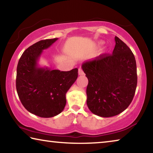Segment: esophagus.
I'll use <instances>...</instances> for the list:
<instances>
[{
    "label": "esophagus",
    "mask_w": 153,
    "mask_h": 153,
    "mask_svg": "<svg viewBox=\"0 0 153 153\" xmlns=\"http://www.w3.org/2000/svg\"><path fill=\"white\" fill-rule=\"evenodd\" d=\"M78 74L79 75V76H82V75L84 74V71H83V70L81 68H79V69H78Z\"/></svg>",
    "instance_id": "esophagus-1"
}]
</instances>
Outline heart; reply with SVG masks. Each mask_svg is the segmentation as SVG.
Returning <instances> with one entry per match:
<instances>
[{"instance_id":"1","label":"heart","mask_w":153,"mask_h":153,"mask_svg":"<svg viewBox=\"0 0 153 153\" xmlns=\"http://www.w3.org/2000/svg\"><path fill=\"white\" fill-rule=\"evenodd\" d=\"M100 44H101V42H100Z\"/></svg>"}]
</instances>
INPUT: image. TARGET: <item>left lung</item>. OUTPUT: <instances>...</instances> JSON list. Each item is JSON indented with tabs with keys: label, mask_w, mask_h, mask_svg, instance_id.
Segmentation results:
<instances>
[{
	"label": "left lung",
	"mask_w": 153,
	"mask_h": 153,
	"mask_svg": "<svg viewBox=\"0 0 153 153\" xmlns=\"http://www.w3.org/2000/svg\"><path fill=\"white\" fill-rule=\"evenodd\" d=\"M115 40L112 55L102 54L82 65L88 79V107L102 117H113L126 110L132 101L137 86L134 54L117 36Z\"/></svg>",
	"instance_id": "obj_1"
}]
</instances>
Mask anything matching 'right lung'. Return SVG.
<instances>
[{"label": "right lung", "mask_w": 153, "mask_h": 153, "mask_svg": "<svg viewBox=\"0 0 153 153\" xmlns=\"http://www.w3.org/2000/svg\"><path fill=\"white\" fill-rule=\"evenodd\" d=\"M58 38L40 40L25 50L18 62L16 89L22 105L40 117H53L66 105V93L78 76V69L61 71L40 67L38 61L43 50Z\"/></svg>", "instance_id": "right-lung-1"}]
</instances>
